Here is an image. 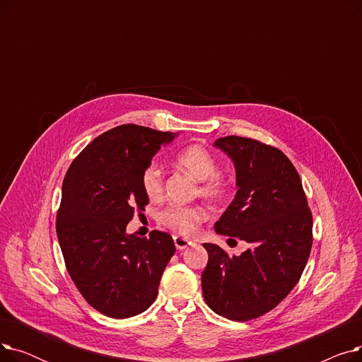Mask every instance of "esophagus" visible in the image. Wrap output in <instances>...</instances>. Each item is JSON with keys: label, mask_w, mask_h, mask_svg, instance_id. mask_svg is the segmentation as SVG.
Wrapping results in <instances>:
<instances>
[{"label": "esophagus", "mask_w": 362, "mask_h": 362, "mask_svg": "<svg viewBox=\"0 0 362 362\" xmlns=\"http://www.w3.org/2000/svg\"><path fill=\"white\" fill-rule=\"evenodd\" d=\"M173 239H175V245H176V248H177L179 251H183V250H186L187 246L192 243L191 240H187V239H185V238H180V236H175Z\"/></svg>", "instance_id": "1"}]
</instances>
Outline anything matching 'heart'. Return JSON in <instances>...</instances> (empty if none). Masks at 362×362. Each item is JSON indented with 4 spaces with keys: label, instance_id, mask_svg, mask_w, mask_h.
<instances>
[{
    "label": "heart",
    "instance_id": "b5f03b06",
    "mask_svg": "<svg viewBox=\"0 0 362 362\" xmlns=\"http://www.w3.org/2000/svg\"><path fill=\"white\" fill-rule=\"evenodd\" d=\"M180 168L194 179L202 182L199 192L205 198L220 199L227 191L226 182L217 176L218 164L204 146L192 145L185 148L176 158ZM142 187L149 199H158L163 195V173L157 164H149L142 173ZM206 218L199 206H170L160 214V223L183 236L194 235L199 224Z\"/></svg>",
    "mask_w": 362,
    "mask_h": 362
}]
</instances>
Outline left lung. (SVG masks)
<instances>
[{"label":"left lung","instance_id":"8db88e82","mask_svg":"<svg viewBox=\"0 0 362 362\" xmlns=\"http://www.w3.org/2000/svg\"><path fill=\"white\" fill-rule=\"evenodd\" d=\"M214 146L233 161L238 187L214 229L248 250L229 257L204 243L202 293L216 314L248 321L277 307L299 281L313 246V214L298 171L280 149L240 136L220 138Z\"/></svg>","mask_w":362,"mask_h":362}]
</instances>
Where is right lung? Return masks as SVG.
Wrapping results in <instances>:
<instances>
[{
    "mask_svg": "<svg viewBox=\"0 0 362 362\" xmlns=\"http://www.w3.org/2000/svg\"><path fill=\"white\" fill-rule=\"evenodd\" d=\"M177 133L122 124L95 138L69 167L57 214V238L67 272L90 307L129 318L156 300L176 246L165 232H126L149 202L142 173Z\"/></svg>",
    "mask_w": 362,
    "mask_h": 362,
    "instance_id": "1",
    "label": "right lung"
}]
</instances>
